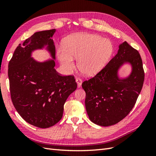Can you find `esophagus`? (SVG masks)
Wrapping results in <instances>:
<instances>
[{
	"label": "esophagus",
	"instance_id": "esophagus-1",
	"mask_svg": "<svg viewBox=\"0 0 156 156\" xmlns=\"http://www.w3.org/2000/svg\"><path fill=\"white\" fill-rule=\"evenodd\" d=\"M76 82L78 84V87H80L81 85H82V79L80 78H76Z\"/></svg>",
	"mask_w": 156,
	"mask_h": 156
}]
</instances>
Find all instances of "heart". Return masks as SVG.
I'll list each match as a JSON object with an SVG mask.
<instances>
[{
  "instance_id": "heart-1",
  "label": "heart",
  "mask_w": 156,
  "mask_h": 156,
  "mask_svg": "<svg viewBox=\"0 0 156 156\" xmlns=\"http://www.w3.org/2000/svg\"><path fill=\"white\" fill-rule=\"evenodd\" d=\"M113 51L108 39L90 34L72 35L66 39L64 46L57 49V55L64 71L69 74L75 68L74 58L78 59L79 69L87 75H93L103 68Z\"/></svg>"
}]
</instances>
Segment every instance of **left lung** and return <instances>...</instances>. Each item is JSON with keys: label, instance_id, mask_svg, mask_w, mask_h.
<instances>
[{"label": "left lung", "instance_id": "1", "mask_svg": "<svg viewBox=\"0 0 156 156\" xmlns=\"http://www.w3.org/2000/svg\"><path fill=\"white\" fill-rule=\"evenodd\" d=\"M124 62L133 67L129 77L119 80L117 70ZM145 78L140 53L125 41L118 53L94 77L83 82L85 106L90 120L103 127L117 124L133 108Z\"/></svg>", "mask_w": 156, "mask_h": 156}]
</instances>
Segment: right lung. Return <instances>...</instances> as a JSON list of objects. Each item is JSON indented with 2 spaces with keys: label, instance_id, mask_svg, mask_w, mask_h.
I'll return each instance as SVG.
<instances>
[{
  "label": "right lung",
  "instance_id": "obj_1",
  "mask_svg": "<svg viewBox=\"0 0 156 156\" xmlns=\"http://www.w3.org/2000/svg\"><path fill=\"white\" fill-rule=\"evenodd\" d=\"M55 29L36 32L20 44L9 63L8 76L12 104L28 123L48 128L61 120L68 97L77 88L74 76H62L54 68L55 62H35L31 51L48 45L55 58L51 37Z\"/></svg>",
  "mask_w": 156,
  "mask_h": 156
}]
</instances>
